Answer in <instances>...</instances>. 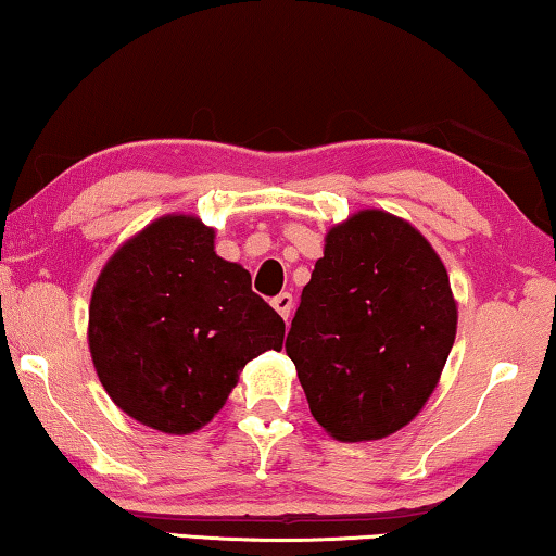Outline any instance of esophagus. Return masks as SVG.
<instances>
[{
  "label": "esophagus",
  "mask_w": 556,
  "mask_h": 556,
  "mask_svg": "<svg viewBox=\"0 0 556 556\" xmlns=\"http://www.w3.org/2000/svg\"><path fill=\"white\" fill-rule=\"evenodd\" d=\"M273 307H276L280 318L288 320V318H290V313H293V295H290V293H280V295H276V298H273Z\"/></svg>",
  "instance_id": "obj_1"
}]
</instances>
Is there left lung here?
Listing matches in <instances>:
<instances>
[{
    "mask_svg": "<svg viewBox=\"0 0 556 556\" xmlns=\"http://www.w3.org/2000/svg\"><path fill=\"white\" fill-rule=\"evenodd\" d=\"M455 336L457 301L438 251L405 218L363 208L326 233L286 353L323 430L367 442L415 420Z\"/></svg>",
    "mask_w": 556,
    "mask_h": 556,
    "instance_id": "obj_1",
    "label": "left lung"
}]
</instances>
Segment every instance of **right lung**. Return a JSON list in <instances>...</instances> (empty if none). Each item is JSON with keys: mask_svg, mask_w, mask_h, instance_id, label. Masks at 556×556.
<instances>
[{"mask_svg": "<svg viewBox=\"0 0 556 556\" xmlns=\"http://www.w3.org/2000/svg\"><path fill=\"white\" fill-rule=\"evenodd\" d=\"M213 241L201 218L168 213L118 245L91 293L87 338L101 386L166 434L208 425L245 363L283 348V318Z\"/></svg>", "mask_w": 556, "mask_h": 556, "instance_id": "1", "label": "right lung"}]
</instances>
